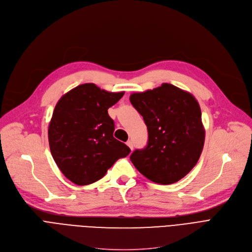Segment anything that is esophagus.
I'll return each mask as SVG.
<instances>
[{
  "label": "esophagus",
  "instance_id": "esophagus-1",
  "mask_svg": "<svg viewBox=\"0 0 252 252\" xmlns=\"http://www.w3.org/2000/svg\"><path fill=\"white\" fill-rule=\"evenodd\" d=\"M126 145L128 146V148H129L130 150H132V149H133V143H132V141H130V140H129V141H127V142H126Z\"/></svg>",
  "mask_w": 252,
  "mask_h": 252
}]
</instances>
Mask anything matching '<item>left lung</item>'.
Instances as JSON below:
<instances>
[{"label":"left lung","mask_w":252,"mask_h":252,"mask_svg":"<svg viewBox=\"0 0 252 252\" xmlns=\"http://www.w3.org/2000/svg\"><path fill=\"white\" fill-rule=\"evenodd\" d=\"M129 101L143 116L148 144L135 150L130 161L151 181L171 184L197 163L205 144L202 111L190 93L168 83L132 93Z\"/></svg>","instance_id":"8db88e82"}]
</instances>
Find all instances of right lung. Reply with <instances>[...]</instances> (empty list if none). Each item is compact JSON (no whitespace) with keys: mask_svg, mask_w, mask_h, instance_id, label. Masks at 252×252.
I'll return each mask as SVG.
<instances>
[{"mask_svg":"<svg viewBox=\"0 0 252 252\" xmlns=\"http://www.w3.org/2000/svg\"><path fill=\"white\" fill-rule=\"evenodd\" d=\"M125 92H108L86 83L59 100L48 126L50 152L63 174L77 186L102 178L130 149L113 137L107 109Z\"/></svg>","mask_w":252,"mask_h":252,"instance_id":"obj_1","label":"right lung"}]
</instances>
